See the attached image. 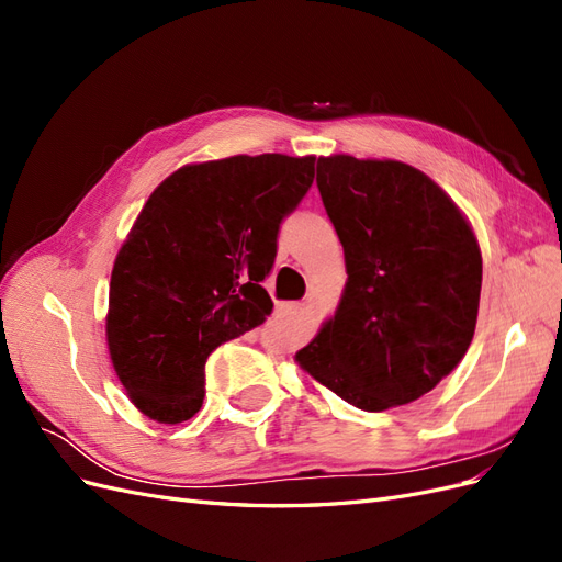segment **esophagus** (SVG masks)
Wrapping results in <instances>:
<instances>
[{"instance_id": "1", "label": "esophagus", "mask_w": 562, "mask_h": 562, "mask_svg": "<svg viewBox=\"0 0 562 562\" xmlns=\"http://www.w3.org/2000/svg\"><path fill=\"white\" fill-rule=\"evenodd\" d=\"M297 310H302L297 302H279L274 307L277 316H288V314H297Z\"/></svg>"}]
</instances>
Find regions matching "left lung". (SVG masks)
Masks as SVG:
<instances>
[{
  "mask_svg": "<svg viewBox=\"0 0 562 562\" xmlns=\"http://www.w3.org/2000/svg\"><path fill=\"white\" fill-rule=\"evenodd\" d=\"M316 184L345 248L347 283L295 363L361 411L413 403L471 345L479 239L443 187L411 164L318 157Z\"/></svg>",
  "mask_w": 562,
  "mask_h": 562,
  "instance_id": "1",
  "label": "left lung"
}]
</instances>
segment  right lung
I'll use <instances>...</instances> for the list:
<instances>
[{
  "mask_svg": "<svg viewBox=\"0 0 562 562\" xmlns=\"http://www.w3.org/2000/svg\"><path fill=\"white\" fill-rule=\"evenodd\" d=\"M314 161L184 164L145 201L114 258L105 316L114 372L145 417H194L209 353L274 307L260 281L274 265L281 220L314 182Z\"/></svg>",
  "mask_w": 562,
  "mask_h": 562,
  "instance_id": "right-lung-1",
  "label": "right lung"
}]
</instances>
